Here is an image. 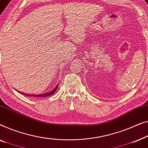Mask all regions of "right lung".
Returning <instances> with one entry per match:
<instances>
[{
  "mask_svg": "<svg viewBox=\"0 0 148 148\" xmlns=\"http://www.w3.org/2000/svg\"><path fill=\"white\" fill-rule=\"evenodd\" d=\"M58 84L57 86H56L55 88H54L52 90L49 91L48 92H46V93H44V94H41V95H25L26 96H29V97H48V96H50V95H52L53 94H54L56 92V90H57L58 88Z\"/></svg>",
  "mask_w": 148,
  "mask_h": 148,
  "instance_id": "right-lung-1",
  "label": "right lung"
}]
</instances>
